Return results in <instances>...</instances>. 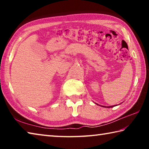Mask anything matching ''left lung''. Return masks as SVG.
<instances>
[{"label":"left lung","instance_id":"1","mask_svg":"<svg viewBox=\"0 0 149 149\" xmlns=\"http://www.w3.org/2000/svg\"><path fill=\"white\" fill-rule=\"evenodd\" d=\"M101 107H102V106H101ZM115 107V106H111V107H108L107 108H112V107Z\"/></svg>","mask_w":149,"mask_h":149}]
</instances>
